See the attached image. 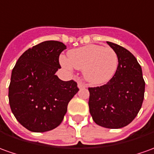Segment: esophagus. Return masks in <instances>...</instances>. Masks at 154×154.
<instances>
[{
	"label": "esophagus",
	"mask_w": 154,
	"mask_h": 154,
	"mask_svg": "<svg viewBox=\"0 0 154 154\" xmlns=\"http://www.w3.org/2000/svg\"><path fill=\"white\" fill-rule=\"evenodd\" d=\"M77 87H78V88H86V85L85 84H83L82 82H79L78 83H77Z\"/></svg>",
	"instance_id": "obj_1"
}]
</instances>
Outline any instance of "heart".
<instances>
[{"mask_svg":"<svg viewBox=\"0 0 154 154\" xmlns=\"http://www.w3.org/2000/svg\"><path fill=\"white\" fill-rule=\"evenodd\" d=\"M60 63L68 70H82L84 79L92 85H102L115 76L119 58L112 48L89 45L69 51L67 59L61 58Z\"/></svg>","mask_w":154,"mask_h":154,"instance_id":"b5f03b06","label":"heart"}]
</instances>
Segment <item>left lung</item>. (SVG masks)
I'll return each mask as SVG.
<instances>
[{"label":"left lung","mask_w":154,"mask_h":154,"mask_svg":"<svg viewBox=\"0 0 154 154\" xmlns=\"http://www.w3.org/2000/svg\"><path fill=\"white\" fill-rule=\"evenodd\" d=\"M116 52L119 66L115 76L101 87L89 88V112L97 125L118 129L130 124L137 116L145 92L141 66L124 47L107 42Z\"/></svg>","instance_id":"8db88e82"}]
</instances>
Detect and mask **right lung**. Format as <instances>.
I'll return each mask as SVG.
<instances>
[{"mask_svg":"<svg viewBox=\"0 0 154 154\" xmlns=\"http://www.w3.org/2000/svg\"><path fill=\"white\" fill-rule=\"evenodd\" d=\"M66 49L61 42H42L25 51L11 72L8 93L11 112L31 131L57 127L79 90L76 82L62 81L55 75L60 68V54Z\"/></svg>","mask_w":154,"mask_h":154,"instance_id":"obj_1","label":"right lung"}]
</instances>
